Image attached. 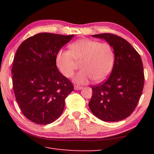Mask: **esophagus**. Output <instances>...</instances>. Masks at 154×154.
<instances>
[{
    "instance_id": "1",
    "label": "esophagus",
    "mask_w": 154,
    "mask_h": 154,
    "mask_svg": "<svg viewBox=\"0 0 154 154\" xmlns=\"http://www.w3.org/2000/svg\"><path fill=\"white\" fill-rule=\"evenodd\" d=\"M74 89L75 90H80L83 89V87L82 86H79V85H75L74 86Z\"/></svg>"
}]
</instances>
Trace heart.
Returning a JSON list of instances; mask_svg holds the SVG:
<instances>
[{"label": "heart", "mask_w": 154, "mask_h": 154, "mask_svg": "<svg viewBox=\"0 0 154 154\" xmlns=\"http://www.w3.org/2000/svg\"><path fill=\"white\" fill-rule=\"evenodd\" d=\"M82 70L73 77L78 84H86L105 80L113 70L115 53L109 43H100L91 38H80L72 43L69 51L60 49L56 55V63L64 77L72 76L77 64Z\"/></svg>", "instance_id": "heart-1"}]
</instances>
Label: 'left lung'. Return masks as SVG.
<instances>
[{
    "label": "left lung",
    "mask_w": 154,
    "mask_h": 154,
    "mask_svg": "<svg viewBox=\"0 0 154 154\" xmlns=\"http://www.w3.org/2000/svg\"><path fill=\"white\" fill-rule=\"evenodd\" d=\"M104 38L112 46L115 62L105 82L92 86L89 107L105 122H119L134 111L144 86V72L139 54L124 38L111 33L92 35Z\"/></svg>",
    "instance_id": "1"
}]
</instances>
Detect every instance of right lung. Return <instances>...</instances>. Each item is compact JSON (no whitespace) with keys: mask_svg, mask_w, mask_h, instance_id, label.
<instances>
[{"mask_svg":"<svg viewBox=\"0 0 154 154\" xmlns=\"http://www.w3.org/2000/svg\"><path fill=\"white\" fill-rule=\"evenodd\" d=\"M72 35L43 32L23 41L11 69L15 99L24 116L37 124H49L61 116L72 83L58 71L56 55Z\"/></svg>","mask_w":154,"mask_h":154,"instance_id":"right-lung-1","label":"right lung"}]
</instances>
